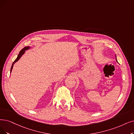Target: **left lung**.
Here are the masks:
<instances>
[{"mask_svg": "<svg viewBox=\"0 0 134 134\" xmlns=\"http://www.w3.org/2000/svg\"><path fill=\"white\" fill-rule=\"evenodd\" d=\"M115 58H116V55H115ZM116 62H117V60H116Z\"/></svg>", "mask_w": 134, "mask_h": 134, "instance_id": "8db88e82", "label": "left lung"}]
</instances>
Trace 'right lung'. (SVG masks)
<instances>
[{"label": "right lung", "instance_id": "1", "mask_svg": "<svg viewBox=\"0 0 134 134\" xmlns=\"http://www.w3.org/2000/svg\"><path fill=\"white\" fill-rule=\"evenodd\" d=\"M30 48H31V47H30V46L26 47H25L24 48H23L22 50H21V51L19 52V54H18V55L17 58L15 60V61L13 62V64H12V68H11V70H10V73L12 72V69H13V66H14V64H15L16 62H17L21 58V57H22V55H23L24 54V53H25V51H27V50L30 49Z\"/></svg>", "mask_w": 134, "mask_h": 134}]
</instances>
